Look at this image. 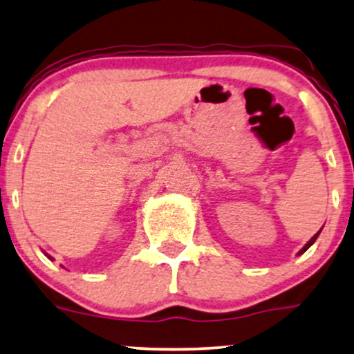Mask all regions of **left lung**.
Returning a JSON list of instances; mask_svg holds the SVG:
<instances>
[{"mask_svg":"<svg viewBox=\"0 0 354 354\" xmlns=\"http://www.w3.org/2000/svg\"><path fill=\"white\" fill-rule=\"evenodd\" d=\"M322 229H324V227H322ZM322 229H320L319 232H317V234H315L314 236H312V239H310V240H308L306 245H304V248H302V250H301V252H299L297 254H302V253H306V252H307V250H308V248H310V247H312V245H314V241L317 240V236H319V235H320V232H322Z\"/></svg>","mask_w":354,"mask_h":354,"instance_id":"left-lung-1","label":"left lung"}]
</instances>
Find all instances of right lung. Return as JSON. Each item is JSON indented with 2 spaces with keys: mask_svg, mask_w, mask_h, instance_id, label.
<instances>
[{
  "mask_svg": "<svg viewBox=\"0 0 354 354\" xmlns=\"http://www.w3.org/2000/svg\"><path fill=\"white\" fill-rule=\"evenodd\" d=\"M47 257H48V254H47ZM48 258H50V257H48ZM50 259H53V258H50Z\"/></svg>",
  "mask_w": 354,
  "mask_h": 354,
  "instance_id": "right-lung-1",
  "label": "right lung"
}]
</instances>
